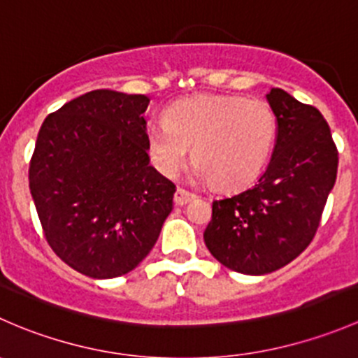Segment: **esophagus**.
Segmentation results:
<instances>
[{"label":"esophagus","mask_w":358,"mask_h":358,"mask_svg":"<svg viewBox=\"0 0 358 358\" xmlns=\"http://www.w3.org/2000/svg\"><path fill=\"white\" fill-rule=\"evenodd\" d=\"M194 197H196V194H192L190 190L183 189V187H178V189H176V192H175V202L178 206L187 204V202L192 201Z\"/></svg>","instance_id":"obj_1"}]
</instances>
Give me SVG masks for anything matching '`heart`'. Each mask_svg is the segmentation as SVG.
<instances>
[{"label": "heart", "mask_w": 358, "mask_h": 358, "mask_svg": "<svg viewBox=\"0 0 358 358\" xmlns=\"http://www.w3.org/2000/svg\"><path fill=\"white\" fill-rule=\"evenodd\" d=\"M277 131L275 112L263 100L201 95L171 103L164 122L147 128V143L154 164L166 176L183 168L192 147L197 178L234 190L262 175Z\"/></svg>", "instance_id": "b5f03b06"}]
</instances>
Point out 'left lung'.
<instances>
[{
	"instance_id": "left-lung-1",
	"label": "left lung",
	"mask_w": 358,
	"mask_h": 358,
	"mask_svg": "<svg viewBox=\"0 0 358 358\" xmlns=\"http://www.w3.org/2000/svg\"><path fill=\"white\" fill-rule=\"evenodd\" d=\"M266 100L279 124L268 168L237 196L213 201L204 230L209 252L248 275L273 272L308 248L338 173V149L319 109L280 88Z\"/></svg>"
}]
</instances>
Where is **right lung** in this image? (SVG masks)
I'll use <instances>...</instances> for the list:
<instances>
[{
  "label": "right lung",
  "mask_w": 358,
  "mask_h": 358,
  "mask_svg": "<svg viewBox=\"0 0 358 358\" xmlns=\"http://www.w3.org/2000/svg\"><path fill=\"white\" fill-rule=\"evenodd\" d=\"M149 102L93 90L52 112L38 133L29 189L45 239L93 279L131 272L173 209L175 183L149 164Z\"/></svg>",
  "instance_id": "obj_1"
}]
</instances>
